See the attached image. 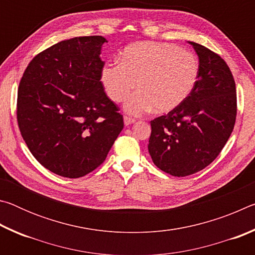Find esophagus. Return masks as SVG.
<instances>
[{
  "label": "esophagus",
  "instance_id": "esophagus-1",
  "mask_svg": "<svg viewBox=\"0 0 255 255\" xmlns=\"http://www.w3.org/2000/svg\"><path fill=\"white\" fill-rule=\"evenodd\" d=\"M136 120L135 119H132V118H129V117H124V123H125V126H129V125H131V124H133L135 123Z\"/></svg>",
  "mask_w": 255,
  "mask_h": 255
}]
</instances>
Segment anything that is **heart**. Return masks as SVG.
Segmentation results:
<instances>
[{"label":"heart","mask_w":255,"mask_h":255,"mask_svg":"<svg viewBox=\"0 0 255 255\" xmlns=\"http://www.w3.org/2000/svg\"><path fill=\"white\" fill-rule=\"evenodd\" d=\"M199 64L185 49L161 42H138L125 48L122 62L102 67L101 82L112 101L123 102L137 85L138 91L125 103L132 116L169 112L179 107L197 83Z\"/></svg>","instance_id":"b5f03b06"}]
</instances>
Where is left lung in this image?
<instances>
[{
  "instance_id": "8db88e82",
  "label": "left lung",
  "mask_w": 255,
  "mask_h": 255,
  "mask_svg": "<svg viewBox=\"0 0 255 255\" xmlns=\"http://www.w3.org/2000/svg\"><path fill=\"white\" fill-rule=\"evenodd\" d=\"M189 44L199 57L195 88L179 107L150 122V157L173 176L199 172L218 156L237 112L235 81L225 60L205 46Z\"/></svg>"
}]
</instances>
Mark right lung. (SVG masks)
<instances>
[{
  "label": "right lung",
  "mask_w": 255,
  "mask_h": 255,
  "mask_svg": "<svg viewBox=\"0 0 255 255\" xmlns=\"http://www.w3.org/2000/svg\"><path fill=\"white\" fill-rule=\"evenodd\" d=\"M102 36L75 37L38 54L18 89L16 119L30 152L64 178L84 176L105 162L124 128L101 82Z\"/></svg>",
  "instance_id": "right-lung-1"
}]
</instances>
